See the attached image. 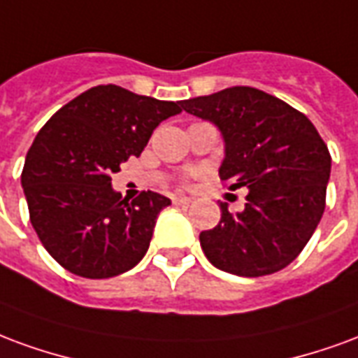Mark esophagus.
I'll return each mask as SVG.
<instances>
[{
    "label": "esophagus",
    "mask_w": 358,
    "mask_h": 358,
    "mask_svg": "<svg viewBox=\"0 0 358 358\" xmlns=\"http://www.w3.org/2000/svg\"><path fill=\"white\" fill-rule=\"evenodd\" d=\"M192 202V198L189 196H173V204L177 206H189Z\"/></svg>",
    "instance_id": "esophagus-1"
}]
</instances>
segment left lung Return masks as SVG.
Listing matches in <instances>:
<instances>
[{"mask_svg":"<svg viewBox=\"0 0 358 358\" xmlns=\"http://www.w3.org/2000/svg\"><path fill=\"white\" fill-rule=\"evenodd\" d=\"M225 139L221 181L248 187L238 213L221 202L217 227L200 233L211 265L231 275H273L296 259L324 213L332 158L303 112L265 91L236 85L182 101Z\"/></svg>","mask_w":358,"mask_h":358,"instance_id":"left-lung-1","label":"left lung"}]
</instances>
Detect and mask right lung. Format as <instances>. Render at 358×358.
Listing matches in <instances>:
<instances>
[{"label":"right lung","mask_w":358,"mask_h":358,"mask_svg":"<svg viewBox=\"0 0 358 358\" xmlns=\"http://www.w3.org/2000/svg\"><path fill=\"white\" fill-rule=\"evenodd\" d=\"M181 106L108 83L72 99L41 127L20 181L34 231L59 265L83 278H110L145 257L171 200L143 190L129 202L112 190L110 176L141 156Z\"/></svg>","instance_id":"right-lung-1"}]
</instances>
